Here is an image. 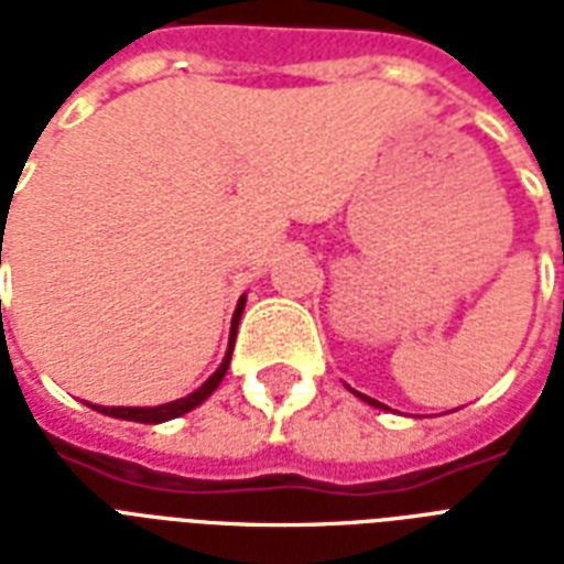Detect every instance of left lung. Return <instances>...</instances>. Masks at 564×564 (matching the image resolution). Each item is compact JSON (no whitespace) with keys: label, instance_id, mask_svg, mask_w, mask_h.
<instances>
[{"label":"left lung","instance_id":"1","mask_svg":"<svg viewBox=\"0 0 564 564\" xmlns=\"http://www.w3.org/2000/svg\"><path fill=\"white\" fill-rule=\"evenodd\" d=\"M348 389H351V386H348ZM351 392H354V389H351ZM354 394H357L360 401H366V403H371V406H377V410H389V406H383V403L375 401V398H369V394H362V392H354Z\"/></svg>","mask_w":564,"mask_h":564}]
</instances>
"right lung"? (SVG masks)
Returning a JSON list of instances; mask_svg holds the SVG:
<instances>
[{"label":"right lung","instance_id":"right-lung-1","mask_svg":"<svg viewBox=\"0 0 564 564\" xmlns=\"http://www.w3.org/2000/svg\"><path fill=\"white\" fill-rule=\"evenodd\" d=\"M242 310H246V295L237 301V310H234V318H230V336H228V351H225V360L216 371H213L207 380H204L195 392H189L187 398H178V401L161 403V406H99V403H90L93 410L101 412V415H110V419H122V421H140V424H161V421L170 419H181V415H187L189 410H195L198 403H204L216 392V386L221 383V377L228 371L230 366V354H234V339H237V327H239V316H242Z\"/></svg>","mask_w":564,"mask_h":564}]
</instances>
